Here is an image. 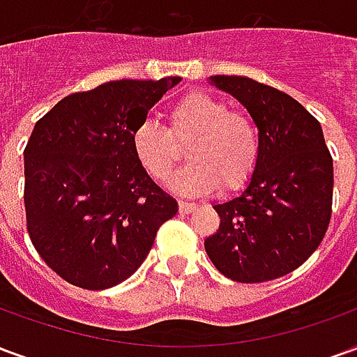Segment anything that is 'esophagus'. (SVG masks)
Listing matches in <instances>:
<instances>
[{
	"label": "esophagus",
	"mask_w": 357,
	"mask_h": 357,
	"mask_svg": "<svg viewBox=\"0 0 357 357\" xmlns=\"http://www.w3.org/2000/svg\"><path fill=\"white\" fill-rule=\"evenodd\" d=\"M197 208L193 202H185V201H179V212L181 214H189V212H193Z\"/></svg>",
	"instance_id": "obj_1"
}]
</instances>
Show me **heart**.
I'll return each mask as SVG.
<instances>
[{
	"mask_svg": "<svg viewBox=\"0 0 357 357\" xmlns=\"http://www.w3.org/2000/svg\"><path fill=\"white\" fill-rule=\"evenodd\" d=\"M133 155L158 183L176 174L187 147L189 166L172 181L183 195L235 193L250 183L260 162V132L252 118L214 95L195 91L172 105L168 126L141 122L132 135Z\"/></svg>",
	"mask_w": 357,
	"mask_h": 357,
	"instance_id": "obj_1",
	"label": "heart"
}]
</instances>
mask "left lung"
<instances>
[{
    "instance_id": "8db88e82",
    "label": "left lung",
    "mask_w": 357,
    "mask_h": 357,
    "mask_svg": "<svg viewBox=\"0 0 357 357\" xmlns=\"http://www.w3.org/2000/svg\"><path fill=\"white\" fill-rule=\"evenodd\" d=\"M237 97L260 132V162L241 197L214 210L220 227L204 241L220 273L264 283L306 262L333 212V156L321 126L284 91L245 76H212Z\"/></svg>"
}]
</instances>
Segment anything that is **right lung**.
<instances>
[{
  "instance_id": "obj_1",
  "label": "right lung",
  "mask_w": 357,
  "mask_h": 357,
  "mask_svg": "<svg viewBox=\"0 0 357 357\" xmlns=\"http://www.w3.org/2000/svg\"><path fill=\"white\" fill-rule=\"evenodd\" d=\"M181 78L116 80L66 95L24 149L32 245L66 283L102 291L139 268L178 202L133 155V130Z\"/></svg>"
}]
</instances>
